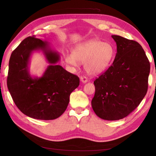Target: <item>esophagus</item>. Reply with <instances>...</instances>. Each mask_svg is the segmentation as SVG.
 Here are the masks:
<instances>
[{
    "label": "esophagus",
    "instance_id": "obj_1",
    "mask_svg": "<svg viewBox=\"0 0 156 156\" xmlns=\"http://www.w3.org/2000/svg\"><path fill=\"white\" fill-rule=\"evenodd\" d=\"M80 80H81V81L83 83H85L88 81V79L85 76H81L80 77Z\"/></svg>",
    "mask_w": 156,
    "mask_h": 156
}]
</instances>
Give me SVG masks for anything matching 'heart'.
<instances>
[{"instance_id": "heart-1", "label": "heart", "mask_w": 156, "mask_h": 156, "mask_svg": "<svg viewBox=\"0 0 156 156\" xmlns=\"http://www.w3.org/2000/svg\"><path fill=\"white\" fill-rule=\"evenodd\" d=\"M114 55L112 47L108 43L92 40L77 45L72 54H66L68 64L77 66V62L84 63V69L90 75H97L104 71Z\"/></svg>"}]
</instances>
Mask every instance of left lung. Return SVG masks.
<instances>
[{"label": "left lung", "mask_w": 156, "mask_h": 156, "mask_svg": "<svg viewBox=\"0 0 156 156\" xmlns=\"http://www.w3.org/2000/svg\"><path fill=\"white\" fill-rule=\"evenodd\" d=\"M117 47L114 62L94 82L92 107L101 119L117 120L139 106L148 90L150 62L134 40L112 35Z\"/></svg>", "instance_id": "obj_1"}]
</instances>
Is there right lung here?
Returning <instances> with one entry per match:
<instances>
[{
	"label": "right lung",
	"mask_w": 156,
	"mask_h": 156,
	"mask_svg": "<svg viewBox=\"0 0 156 156\" xmlns=\"http://www.w3.org/2000/svg\"><path fill=\"white\" fill-rule=\"evenodd\" d=\"M42 50L50 65L43 76L32 78L28 62L34 50ZM60 56L47 41L35 36L23 40L11 55L7 78L8 88L15 104L23 114L32 119H57L66 109L69 96L79 85V78L57 65Z\"/></svg>",
	"instance_id": "obj_1"
}]
</instances>
